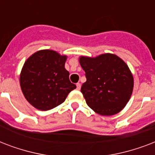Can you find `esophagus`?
<instances>
[{
    "label": "esophagus",
    "mask_w": 155,
    "mask_h": 155,
    "mask_svg": "<svg viewBox=\"0 0 155 155\" xmlns=\"http://www.w3.org/2000/svg\"><path fill=\"white\" fill-rule=\"evenodd\" d=\"M80 87H81V84H80V83H77V84H76V88H77L78 90H80Z\"/></svg>",
    "instance_id": "obj_1"
}]
</instances>
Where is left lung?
<instances>
[{
	"label": "left lung",
	"mask_w": 155,
	"mask_h": 155,
	"mask_svg": "<svg viewBox=\"0 0 155 155\" xmlns=\"http://www.w3.org/2000/svg\"><path fill=\"white\" fill-rule=\"evenodd\" d=\"M80 63L87 79L81 92L87 105L102 116L122 110L134 88V77L127 64L109 53L95 58L81 56Z\"/></svg>",
	"instance_id": "obj_1"
}]
</instances>
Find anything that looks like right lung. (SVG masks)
Listing matches in <instances>:
<instances>
[{"label": "right lung", "instance_id": "1", "mask_svg": "<svg viewBox=\"0 0 155 155\" xmlns=\"http://www.w3.org/2000/svg\"><path fill=\"white\" fill-rule=\"evenodd\" d=\"M66 60V55L52 50H42L24 63L20 74L21 88L27 101L37 109L55 108L76 87L69 80Z\"/></svg>", "mask_w": 155, "mask_h": 155}]
</instances>
